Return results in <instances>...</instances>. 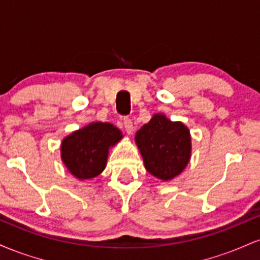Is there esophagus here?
<instances>
[{
	"label": "esophagus",
	"instance_id": "esophagus-1",
	"mask_svg": "<svg viewBox=\"0 0 260 260\" xmlns=\"http://www.w3.org/2000/svg\"><path fill=\"white\" fill-rule=\"evenodd\" d=\"M122 122H123V127H124V129H126V132L128 134H132V132H133L132 120H131L129 117H127V116H124V117H122Z\"/></svg>",
	"mask_w": 260,
	"mask_h": 260
}]
</instances>
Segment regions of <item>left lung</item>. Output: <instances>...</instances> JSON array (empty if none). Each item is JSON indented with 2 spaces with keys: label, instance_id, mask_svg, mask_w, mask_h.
Wrapping results in <instances>:
<instances>
[{
  "label": "left lung",
  "instance_id": "obj_1",
  "mask_svg": "<svg viewBox=\"0 0 260 260\" xmlns=\"http://www.w3.org/2000/svg\"><path fill=\"white\" fill-rule=\"evenodd\" d=\"M136 143L148 172L170 181L186 169L190 159L189 129L182 122L156 113L136 133Z\"/></svg>",
  "mask_w": 260,
  "mask_h": 260
}]
</instances>
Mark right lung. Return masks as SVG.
Masks as SVG:
<instances>
[{
  "label": "right lung",
  "instance_id": "add662e5",
  "mask_svg": "<svg viewBox=\"0 0 260 260\" xmlns=\"http://www.w3.org/2000/svg\"><path fill=\"white\" fill-rule=\"evenodd\" d=\"M122 139L117 127L92 122L62 140L61 159L78 180H90L104 171L110 148Z\"/></svg>",
  "mask_w": 260,
  "mask_h": 260
}]
</instances>
